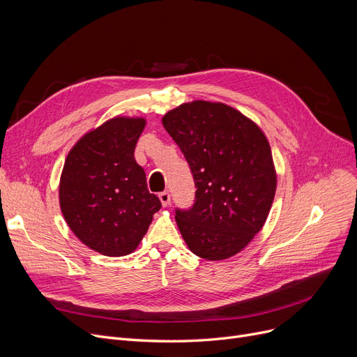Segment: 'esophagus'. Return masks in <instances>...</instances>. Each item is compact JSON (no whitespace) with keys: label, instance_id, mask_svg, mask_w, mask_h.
I'll list each match as a JSON object with an SVG mask.
<instances>
[{"label":"esophagus","instance_id":"1","mask_svg":"<svg viewBox=\"0 0 357 357\" xmlns=\"http://www.w3.org/2000/svg\"><path fill=\"white\" fill-rule=\"evenodd\" d=\"M159 199H160L163 207H167V205L171 204V194H169L167 191H162V192L159 194Z\"/></svg>","mask_w":357,"mask_h":357}]
</instances>
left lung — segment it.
Returning a JSON list of instances; mask_svg holds the SVG:
<instances>
[{
  "instance_id": "left-lung-1",
  "label": "left lung",
  "mask_w": 357,
  "mask_h": 357,
  "mask_svg": "<svg viewBox=\"0 0 357 357\" xmlns=\"http://www.w3.org/2000/svg\"><path fill=\"white\" fill-rule=\"evenodd\" d=\"M162 123L188 162L197 188L190 208H175L186 245L208 260L238 253L264 227L275 197L265 135L237 109L208 101L182 104Z\"/></svg>"
}]
</instances>
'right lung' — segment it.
<instances>
[{
  "label": "right lung",
  "instance_id": "right-lung-1",
  "mask_svg": "<svg viewBox=\"0 0 357 357\" xmlns=\"http://www.w3.org/2000/svg\"><path fill=\"white\" fill-rule=\"evenodd\" d=\"M144 124L119 117L104 123L73 146L63 166L62 214L84 245L105 256L133 252L162 207L135 159Z\"/></svg>",
  "mask_w": 357,
  "mask_h": 357
}]
</instances>
